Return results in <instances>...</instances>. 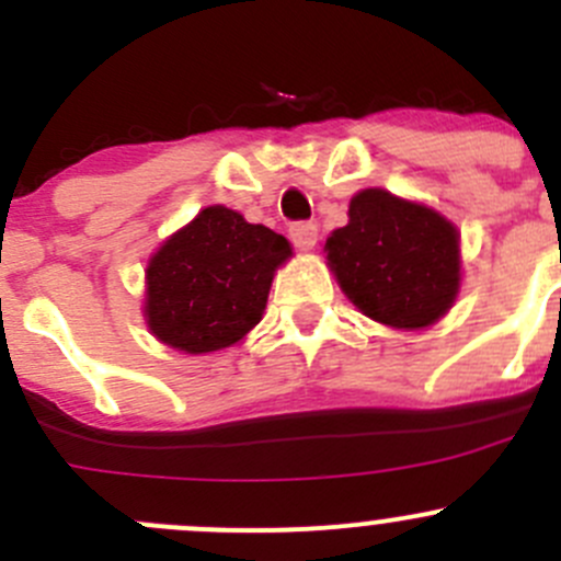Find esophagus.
<instances>
[{"label": "esophagus", "mask_w": 561, "mask_h": 561, "mask_svg": "<svg viewBox=\"0 0 561 561\" xmlns=\"http://www.w3.org/2000/svg\"><path fill=\"white\" fill-rule=\"evenodd\" d=\"M290 239L301 252H309L317 244V225L314 222H296L290 228Z\"/></svg>", "instance_id": "obj_1"}]
</instances>
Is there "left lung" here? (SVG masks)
Wrapping results in <instances>:
<instances>
[{
	"label": "left lung",
	"mask_w": 561,
	"mask_h": 561,
	"mask_svg": "<svg viewBox=\"0 0 561 561\" xmlns=\"http://www.w3.org/2000/svg\"><path fill=\"white\" fill-rule=\"evenodd\" d=\"M325 252L344 296L390 328L434 325L461 285L456 225L377 186L350 201V222L328 236Z\"/></svg>",
	"instance_id": "obj_1"
}]
</instances>
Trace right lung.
<instances>
[{"label": "right lung", "mask_w": 561, "mask_h": 561, "mask_svg": "<svg viewBox=\"0 0 561 561\" xmlns=\"http://www.w3.org/2000/svg\"><path fill=\"white\" fill-rule=\"evenodd\" d=\"M290 241L239 211L208 206L173 233L146 268V322L168 347L190 355L241 342L268 301Z\"/></svg>", "instance_id": "obj_1"}]
</instances>
